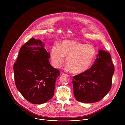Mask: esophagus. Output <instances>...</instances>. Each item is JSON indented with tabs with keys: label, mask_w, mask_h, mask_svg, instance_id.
I'll return each mask as SVG.
<instances>
[{
	"label": "esophagus",
	"mask_w": 125,
	"mask_h": 125,
	"mask_svg": "<svg viewBox=\"0 0 125 125\" xmlns=\"http://www.w3.org/2000/svg\"><path fill=\"white\" fill-rule=\"evenodd\" d=\"M62 74L63 75H64V76H67V77H69V75H68V74H65V73H62Z\"/></svg>",
	"instance_id": "obj_1"
}]
</instances>
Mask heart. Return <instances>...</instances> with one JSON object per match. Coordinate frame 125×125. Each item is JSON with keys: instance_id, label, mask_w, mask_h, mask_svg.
<instances>
[{"instance_id": "b5f03b06", "label": "heart", "mask_w": 125, "mask_h": 125, "mask_svg": "<svg viewBox=\"0 0 125 125\" xmlns=\"http://www.w3.org/2000/svg\"><path fill=\"white\" fill-rule=\"evenodd\" d=\"M95 54V49L92 45L74 41H64L60 46L53 45L50 50V58L54 67H59L65 57L67 68L71 72L77 74L91 68Z\"/></svg>"}]
</instances>
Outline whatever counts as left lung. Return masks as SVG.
I'll list each match as a JSON object with an SVG mask.
<instances>
[{
  "mask_svg": "<svg viewBox=\"0 0 125 125\" xmlns=\"http://www.w3.org/2000/svg\"><path fill=\"white\" fill-rule=\"evenodd\" d=\"M114 72L110 53L99 50L92 67L72 79L76 100L86 103L101 100L110 90Z\"/></svg>",
  "mask_w": 125,
  "mask_h": 125,
  "instance_id": "8db88e82",
  "label": "left lung"
}]
</instances>
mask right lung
Returning <instances> with one entry per match:
<instances>
[{
  "mask_svg": "<svg viewBox=\"0 0 125 125\" xmlns=\"http://www.w3.org/2000/svg\"><path fill=\"white\" fill-rule=\"evenodd\" d=\"M49 58L44 44L32 38L21 47L14 64L17 90L32 104L44 103L54 95L60 71L51 66Z\"/></svg>",
  "mask_w": 125,
  "mask_h": 125,
  "instance_id": "right-lung-1",
  "label": "right lung"
}]
</instances>
